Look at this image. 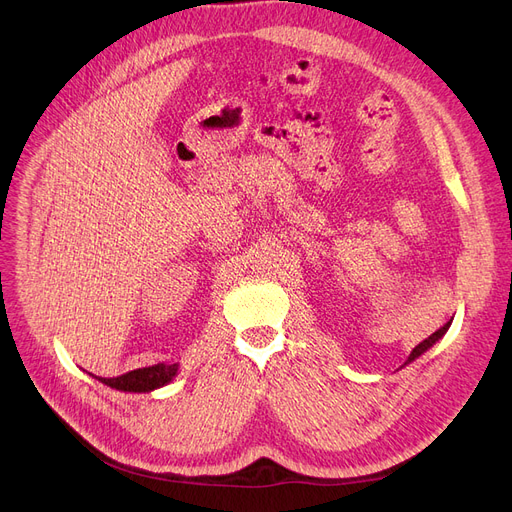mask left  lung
I'll return each mask as SVG.
<instances>
[{
    "instance_id": "left-lung-1",
    "label": "left lung",
    "mask_w": 512,
    "mask_h": 512,
    "mask_svg": "<svg viewBox=\"0 0 512 512\" xmlns=\"http://www.w3.org/2000/svg\"><path fill=\"white\" fill-rule=\"evenodd\" d=\"M450 324H452V319L448 321V324H444V326H442L438 332H434L432 336L425 338L423 342H419V344L413 348V351H411V355H409V359L405 361V365H409V363H413L417 357H421V355L427 351V348H432V346H434V344H436V342H438V340H440V338H442V336L448 332Z\"/></svg>"
}]
</instances>
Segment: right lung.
<instances>
[{
    "instance_id": "add662e5",
    "label": "right lung",
    "mask_w": 512,
    "mask_h": 512,
    "mask_svg": "<svg viewBox=\"0 0 512 512\" xmlns=\"http://www.w3.org/2000/svg\"><path fill=\"white\" fill-rule=\"evenodd\" d=\"M178 367V363H157L151 367L128 371L120 375V378H99V382L120 392H153L170 384L176 378Z\"/></svg>"
}]
</instances>
